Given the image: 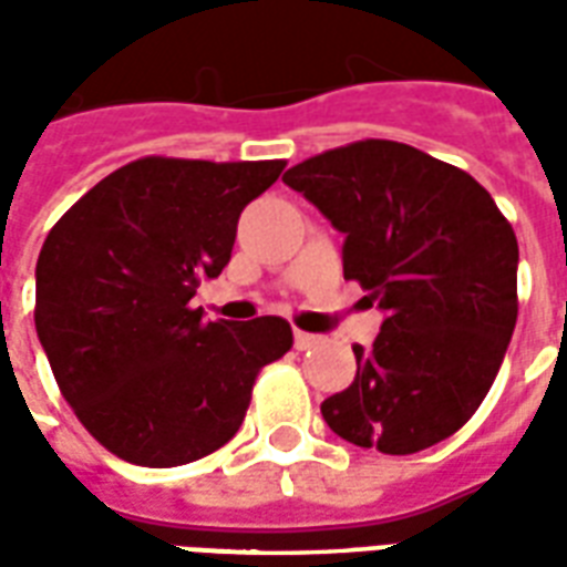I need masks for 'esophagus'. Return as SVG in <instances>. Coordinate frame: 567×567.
I'll list each match as a JSON object with an SVG mask.
<instances>
[{"label":"esophagus","mask_w":567,"mask_h":567,"mask_svg":"<svg viewBox=\"0 0 567 567\" xmlns=\"http://www.w3.org/2000/svg\"><path fill=\"white\" fill-rule=\"evenodd\" d=\"M317 341H320L317 336H311V332H302V329H296V332H292V344H296L299 351H308V348H315Z\"/></svg>","instance_id":"esophagus-1"}]
</instances>
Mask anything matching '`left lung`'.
Here are the masks:
<instances>
[{
  "label": "left lung",
  "mask_w": 567,
  "mask_h": 567,
  "mask_svg": "<svg viewBox=\"0 0 567 567\" xmlns=\"http://www.w3.org/2000/svg\"><path fill=\"white\" fill-rule=\"evenodd\" d=\"M284 183L344 235V277L384 315L357 375L320 403L360 449L412 455L480 409L516 327L519 244L492 195L452 164L363 140L296 164Z\"/></svg>",
  "instance_id": "1"
}]
</instances>
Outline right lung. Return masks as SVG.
<instances>
[{"instance_id": "obj_1", "label": "right lung", "mask_w": 567, "mask_h": 567, "mask_svg": "<svg viewBox=\"0 0 567 567\" xmlns=\"http://www.w3.org/2000/svg\"><path fill=\"white\" fill-rule=\"evenodd\" d=\"M284 162L140 158L48 231L35 332L91 436L140 467H176L238 433L259 369L292 348L280 317L204 320V277L231 259L238 219Z\"/></svg>"}]
</instances>
